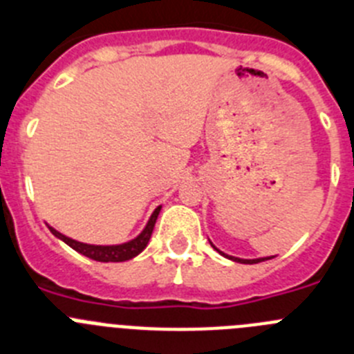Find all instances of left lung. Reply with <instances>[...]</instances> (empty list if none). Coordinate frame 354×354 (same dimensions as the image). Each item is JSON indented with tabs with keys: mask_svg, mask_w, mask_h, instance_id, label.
I'll list each match as a JSON object with an SVG mask.
<instances>
[{
	"mask_svg": "<svg viewBox=\"0 0 354 354\" xmlns=\"http://www.w3.org/2000/svg\"><path fill=\"white\" fill-rule=\"evenodd\" d=\"M213 248H215L216 252H221V250H218V248H216L215 245H213ZM221 254H222V256H225L224 252H221ZM225 257H229V259H232V261H236V263H243V264H256V263H261V261L270 259V257H259V259H240V257H232V256H225Z\"/></svg>",
	"mask_w": 354,
	"mask_h": 354,
	"instance_id": "obj_1",
	"label": "left lung"
}]
</instances>
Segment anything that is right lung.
<instances>
[{"instance_id": "obj_1", "label": "right lung", "mask_w": 354, "mask_h": 354, "mask_svg": "<svg viewBox=\"0 0 354 354\" xmlns=\"http://www.w3.org/2000/svg\"><path fill=\"white\" fill-rule=\"evenodd\" d=\"M160 213V206L153 212V215L149 216L148 224H146L145 231L139 234L136 240L129 241V243L123 245H109V247H104V245H88V243H81V241H75L72 238L65 236L62 232H58L56 229L49 227L50 232H53L54 236H58L59 240L65 241L68 247H72L74 250H77L79 254L82 256L90 257L93 261H100V263H122V261H129L132 257H136L138 254H141L142 250L148 245L149 238H151V232H153L155 222H157V216Z\"/></svg>"}]
</instances>
